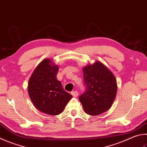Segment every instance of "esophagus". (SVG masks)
I'll return each instance as SVG.
<instances>
[{"label":"esophagus","instance_id":"obj_1","mask_svg":"<svg viewBox=\"0 0 147 147\" xmlns=\"http://www.w3.org/2000/svg\"><path fill=\"white\" fill-rule=\"evenodd\" d=\"M71 94L74 97H77L78 96V92L77 90H74V91L71 92Z\"/></svg>","mask_w":147,"mask_h":147}]
</instances>
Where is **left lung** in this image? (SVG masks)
I'll return each instance as SVG.
<instances>
[{
	"mask_svg": "<svg viewBox=\"0 0 147 147\" xmlns=\"http://www.w3.org/2000/svg\"><path fill=\"white\" fill-rule=\"evenodd\" d=\"M85 90L79 96L85 113L99 115L113 105L117 92L115 76L100 62L83 69Z\"/></svg>",
	"mask_w": 147,
	"mask_h": 147,
	"instance_id": "8db88e82",
	"label": "left lung"
}]
</instances>
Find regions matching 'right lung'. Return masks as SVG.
<instances>
[{
  "label": "right lung",
  "instance_id": "1",
  "mask_svg": "<svg viewBox=\"0 0 147 147\" xmlns=\"http://www.w3.org/2000/svg\"><path fill=\"white\" fill-rule=\"evenodd\" d=\"M58 67L49 59H45L32 74L28 84V92L34 107L49 115H58L73 96L65 91L57 79Z\"/></svg>",
  "mask_w": 147,
  "mask_h": 147
}]
</instances>
